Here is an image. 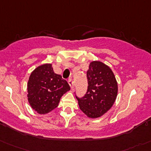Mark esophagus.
Listing matches in <instances>:
<instances>
[{"instance_id": "obj_1", "label": "esophagus", "mask_w": 151, "mask_h": 151, "mask_svg": "<svg viewBox=\"0 0 151 151\" xmlns=\"http://www.w3.org/2000/svg\"><path fill=\"white\" fill-rule=\"evenodd\" d=\"M68 83H69V85H70V86H71V89H72V90L74 89V82H73L72 79H69V80H68Z\"/></svg>"}]
</instances>
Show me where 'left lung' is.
Masks as SVG:
<instances>
[{"label": "left lung", "instance_id": "8db88e82", "mask_svg": "<svg viewBox=\"0 0 151 151\" xmlns=\"http://www.w3.org/2000/svg\"><path fill=\"white\" fill-rule=\"evenodd\" d=\"M88 89L85 96L76 97L79 106L87 117L97 118L111 109L118 95V83L108 65L93 61L87 71Z\"/></svg>", "mask_w": 151, "mask_h": 151}]
</instances>
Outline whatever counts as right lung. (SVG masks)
<instances>
[{
	"mask_svg": "<svg viewBox=\"0 0 151 151\" xmlns=\"http://www.w3.org/2000/svg\"><path fill=\"white\" fill-rule=\"evenodd\" d=\"M70 90L67 81L55 74L51 64L42 65L31 73L27 83V99L32 109L45 115L58 106L60 98Z\"/></svg>",
	"mask_w": 151,
	"mask_h": 151,
	"instance_id": "add662e5",
	"label": "right lung"
}]
</instances>
